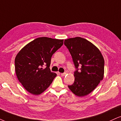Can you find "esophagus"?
Wrapping results in <instances>:
<instances>
[{
	"label": "esophagus",
	"instance_id": "obj_1",
	"mask_svg": "<svg viewBox=\"0 0 121 121\" xmlns=\"http://www.w3.org/2000/svg\"><path fill=\"white\" fill-rule=\"evenodd\" d=\"M66 74H67V73H65H65H60L61 76H65Z\"/></svg>",
	"mask_w": 121,
	"mask_h": 121
}]
</instances>
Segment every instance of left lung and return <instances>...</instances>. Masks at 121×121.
<instances>
[{
	"instance_id": "left-lung-1",
	"label": "left lung",
	"mask_w": 121,
	"mask_h": 121,
	"mask_svg": "<svg viewBox=\"0 0 121 121\" xmlns=\"http://www.w3.org/2000/svg\"><path fill=\"white\" fill-rule=\"evenodd\" d=\"M76 68L74 82L68 85L74 95L81 97L92 92L103 79L104 59L99 49L80 37L65 40Z\"/></svg>"
}]
</instances>
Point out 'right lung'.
<instances>
[{
	"instance_id": "add662e5",
	"label": "right lung",
	"mask_w": 121,
	"mask_h": 121,
	"mask_svg": "<svg viewBox=\"0 0 121 121\" xmlns=\"http://www.w3.org/2000/svg\"><path fill=\"white\" fill-rule=\"evenodd\" d=\"M63 44V40L41 37L18 52L15 58V71L18 80L27 91L39 95L52 83L56 74L49 68L51 58Z\"/></svg>"
}]
</instances>
